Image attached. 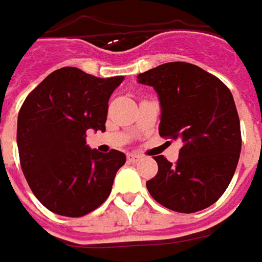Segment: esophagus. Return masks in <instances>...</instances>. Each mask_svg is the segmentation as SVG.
I'll return each mask as SVG.
<instances>
[{
	"mask_svg": "<svg viewBox=\"0 0 262 262\" xmlns=\"http://www.w3.org/2000/svg\"><path fill=\"white\" fill-rule=\"evenodd\" d=\"M127 159H129V162H138L142 159V156L138 154H129L127 155Z\"/></svg>",
	"mask_w": 262,
	"mask_h": 262,
	"instance_id": "obj_1",
	"label": "esophagus"
}]
</instances>
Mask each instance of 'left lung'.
Returning a JSON list of instances; mask_svg holds the SVG:
<instances>
[{"instance_id":"obj_1","label":"left lung","mask_w":262,"mask_h":262,"mask_svg":"<svg viewBox=\"0 0 262 262\" xmlns=\"http://www.w3.org/2000/svg\"><path fill=\"white\" fill-rule=\"evenodd\" d=\"M161 101L162 138L181 139L176 163L156 156L158 173L146 182L152 198L168 209L198 212L228 188L241 152L234 97L218 77L195 64L165 63L140 73Z\"/></svg>"}]
</instances>
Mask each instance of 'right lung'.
<instances>
[{
	"label": "right lung",
	"instance_id": "obj_1",
	"mask_svg": "<svg viewBox=\"0 0 262 262\" xmlns=\"http://www.w3.org/2000/svg\"><path fill=\"white\" fill-rule=\"evenodd\" d=\"M123 76L100 79L76 67L53 71L19 108V163L35 198L51 212L79 218L108 198L126 156L86 145L87 130H106L108 99Z\"/></svg>",
	"mask_w": 262,
	"mask_h": 262
}]
</instances>
